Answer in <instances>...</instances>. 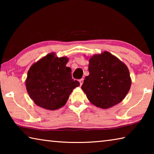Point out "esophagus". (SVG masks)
Returning <instances> with one entry per match:
<instances>
[{
  "label": "esophagus",
  "mask_w": 154,
  "mask_h": 154,
  "mask_svg": "<svg viewBox=\"0 0 154 154\" xmlns=\"http://www.w3.org/2000/svg\"><path fill=\"white\" fill-rule=\"evenodd\" d=\"M79 83H80V86H82V84L83 83V79H81L79 81Z\"/></svg>",
  "instance_id": "esophagus-1"
}]
</instances>
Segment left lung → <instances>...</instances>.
Wrapping results in <instances>:
<instances>
[{"label": "left lung", "instance_id": "1", "mask_svg": "<svg viewBox=\"0 0 154 154\" xmlns=\"http://www.w3.org/2000/svg\"><path fill=\"white\" fill-rule=\"evenodd\" d=\"M88 71L90 74L83 80L82 89L97 107L111 108L122 102L128 93L132 83L129 70L109 51L91 57Z\"/></svg>", "mask_w": 154, "mask_h": 154}]
</instances>
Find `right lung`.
I'll list each match as a JSON object with an SVG mask.
<instances>
[{"mask_svg": "<svg viewBox=\"0 0 154 154\" xmlns=\"http://www.w3.org/2000/svg\"><path fill=\"white\" fill-rule=\"evenodd\" d=\"M68 61L67 57L58 58L52 52L30 67L25 84L36 105L51 111L61 108L74 88L79 86V83L72 79Z\"/></svg>", "mask_w": 154, "mask_h": 154, "instance_id": "1", "label": "right lung"}]
</instances>
